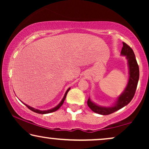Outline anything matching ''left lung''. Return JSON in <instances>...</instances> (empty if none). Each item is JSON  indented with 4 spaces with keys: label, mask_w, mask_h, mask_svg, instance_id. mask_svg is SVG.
Returning a JSON list of instances; mask_svg holds the SVG:
<instances>
[{
    "label": "left lung",
    "mask_w": 149,
    "mask_h": 149,
    "mask_svg": "<svg viewBox=\"0 0 149 149\" xmlns=\"http://www.w3.org/2000/svg\"><path fill=\"white\" fill-rule=\"evenodd\" d=\"M121 55L125 56L127 60L128 70H129V79L127 84L123 92L117 97L115 102L110 107H102L100 106L89 97L87 100V105L91 109V111L95 113L102 115H107L115 113V111L122 109L127 105L134 96L136 88L139 80V67L136 61L134 51L129 45L125 42H123Z\"/></svg>",
    "instance_id": "1"
}]
</instances>
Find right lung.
I'll return each mask as SVG.
<instances>
[{
  "label": "right lung",
  "instance_id": "1",
  "mask_svg": "<svg viewBox=\"0 0 149 149\" xmlns=\"http://www.w3.org/2000/svg\"><path fill=\"white\" fill-rule=\"evenodd\" d=\"M70 88H68V89H67L66 91V93H65V94H64V97H63V98H62V100H61L60 102L56 106V107H55L54 108H52V109H51L45 110V111H40V110H38V109H34V108H33V107H30V106L27 105V104H24H24L26 106V107H27L28 108V109H29L30 110H31L32 111L34 112V113H38V114H47V113H53V112H55V111H56L57 110H58V109H60V108L61 107V106H62V105L63 104V103H64V100H65V99H66V97L67 93H68V92L69 91V90H70Z\"/></svg>",
  "mask_w": 149,
  "mask_h": 149
}]
</instances>
